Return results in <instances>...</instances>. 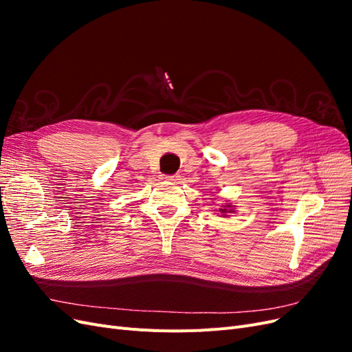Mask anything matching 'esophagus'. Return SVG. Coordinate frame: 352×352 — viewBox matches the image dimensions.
<instances>
[{"label": "esophagus", "mask_w": 352, "mask_h": 352, "mask_svg": "<svg viewBox=\"0 0 352 352\" xmlns=\"http://www.w3.org/2000/svg\"><path fill=\"white\" fill-rule=\"evenodd\" d=\"M164 180H168V182H176V180H179V176L177 175H163Z\"/></svg>", "instance_id": "1"}]
</instances>
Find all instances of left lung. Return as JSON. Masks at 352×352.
<instances>
[{
	"mask_svg": "<svg viewBox=\"0 0 352 352\" xmlns=\"http://www.w3.org/2000/svg\"><path fill=\"white\" fill-rule=\"evenodd\" d=\"M219 211L221 212L223 216H228V212H232L233 208H232V204H228V206H223L221 208H219Z\"/></svg>",
	"mask_w": 352,
	"mask_h": 352,
	"instance_id": "1",
	"label": "left lung"
}]
</instances>
